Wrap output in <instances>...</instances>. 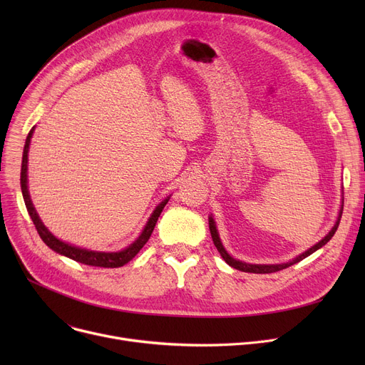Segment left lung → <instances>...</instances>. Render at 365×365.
I'll return each mask as SVG.
<instances>
[{"mask_svg":"<svg viewBox=\"0 0 365 365\" xmlns=\"http://www.w3.org/2000/svg\"><path fill=\"white\" fill-rule=\"evenodd\" d=\"M341 212H343V200H341V204H340V210H339V215H337V219H336V223L333 225V227L330 229V232L325 235L321 241H318L317 244H314L311 248H308V250L303 252L302 255L296 256L294 259L285 262V263H275V264H257V263H247V262H242V260H238V259H234L231 255H229L226 252V248L223 247L222 244V240L219 237V231H217V226H216V222H215V217L210 215L208 216V226H210V234H212V238H213V242L217 248V252L220 253V256L223 257V260L229 264L235 267V269L238 271H242V272H252V274H272V272H278L281 269H285V267H289L294 263H299L300 260H303L304 257L311 256L312 253H315L317 250H319L321 247H324L325 244H327L333 235L336 234L337 227H339V223H340V217H341Z\"/></svg>","mask_w":365,"mask_h":365,"instance_id":"left-lung-1","label":"left lung"}]
</instances>
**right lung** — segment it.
<instances>
[{
    "label": "right lung",
    "instance_id": "add662e5",
    "mask_svg": "<svg viewBox=\"0 0 365 365\" xmlns=\"http://www.w3.org/2000/svg\"><path fill=\"white\" fill-rule=\"evenodd\" d=\"M34 130L35 127L31 128L28 138H26V142H25V148H24V157H22V170H21V187H22V195H24V200H25V205H26V210L28 213L36 227L38 234H40L41 240L46 242L47 247H50L53 252L59 253L65 257H69L75 262H80V263H84V264H88V266H98V267H120V266H124L125 263H128L134 256H136L142 247L148 242L153 227H155L157 225V220L163 212V208L165 207V204L168 202L170 197H167L165 200H163L157 207L155 210H153L150 217L148 219L143 231L140 232V235L134 240L128 247H125L124 250H120V252H94V250H87V248H83V247H76L73 244H68L62 240H59L57 237H54L47 226L43 223V220L40 219V216H38L36 210L32 204V200H31V195H29V190H28V153H29V145H31V139H32V134H34Z\"/></svg>",
    "mask_w": 365,
    "mask_h": 365
}]
</instances>
